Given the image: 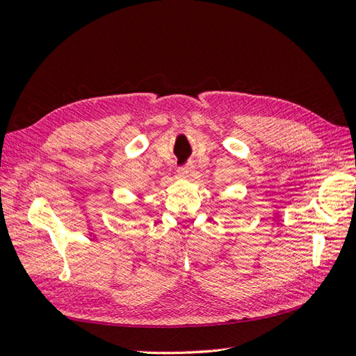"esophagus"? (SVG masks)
<instances>
[{"mask_svg":"<svg viewBox=\"0 0 356 356\" xmlns=\"http://www.w3.org/2000/svg\"><path fill=\"white\" fill-rule=\"evenodd\" d=\"M193 170H195V166H193V165H186V166H181V168L178 169V174H179V177H182V178H188V177H191Z\"/></svg>","mask_w":356,"mask_h":356,"instance_id":"obj_1","label":"esophagus"}]
</instances>
